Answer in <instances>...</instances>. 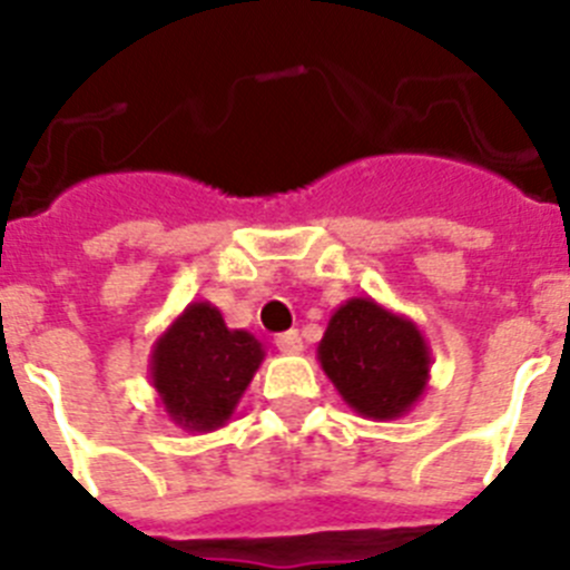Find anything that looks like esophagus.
Wrapping results in <instances>:
<instances>
[{
    "instance_id": "obj_1",
    "label": "esophagus",
    "mask_w": 570,
    "mask_h": 570,
    "mask_svg": "<svg viewBox=\"0 0 570 570\" xmlns=\"http://www.w3.org/2000/svg\"><path fill=\"white\" fill-rule=\"evenodd\" d=\"M276 347H279L282 354H299L302 351L299 331H285V334L276 336Z\"/></svg>"
}]
</instances>
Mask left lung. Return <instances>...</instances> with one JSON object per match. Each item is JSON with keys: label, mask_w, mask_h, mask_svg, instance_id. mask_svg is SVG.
Here are the masks:
<instances>
[{"label": "left lung", "mask_w": 570, "mask_h": 570, "mask_svg": "<svg viewBox=\"0 0 570 570\" xmlns=\"http://www.w3.org/2000/svg\"><path fill=\"white\" fill-rule=\"evenodd\" d=\"M316 360L345 405L365 420L405 416L431 380V347L416 322L371 296H351L331 314Z\"/></svg>", "instance_id": "8db88e82"}]
</instances>
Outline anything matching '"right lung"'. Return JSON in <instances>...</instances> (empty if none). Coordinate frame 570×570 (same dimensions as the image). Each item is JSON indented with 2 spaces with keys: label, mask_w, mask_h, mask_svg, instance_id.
I'll return each instance as SVG.
<instances>
[{
  "label": "right lung",
  "mask_w": 570,
  "mask_h": 570,
  "mask_svg": "<svg viewBox=\"0 0 570 570\" xmlns=\"http://www.w3.org/2000/svg\"><path fill=\"white\" fill-rule=\"evenodd\" d=\"M265 360L254 334L228 328L216 305L190 302L150 351V382L170 422L210 434L234 416Z\"/></svg>",
  "instance_id": "right-lung-1"
}]
</instances>
